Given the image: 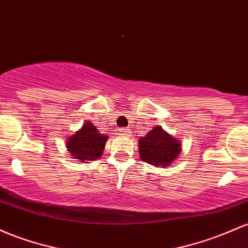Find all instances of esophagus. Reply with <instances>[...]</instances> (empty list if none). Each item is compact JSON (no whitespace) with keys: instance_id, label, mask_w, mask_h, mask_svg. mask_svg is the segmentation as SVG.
<instances>
[{"instance_id":"34e87169","label":"esophagus","mask_w":248,"mask_h":248,"mask_svg":"<svg viewBox=\"0 0 248 248\" xmlns=\"http://www.w3.org/2000/svg\"><path fill=\"white\" fill-rule=\"evenodd\" d=\"M127 132H130V130L126 129V127H123V129H121V135H126Z\"/></svg>"}]
</instances>
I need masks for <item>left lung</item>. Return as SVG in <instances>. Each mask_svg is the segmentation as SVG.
Returning <instances> with one entry per match:
<instances>
[{"instance_id": "obj_1", "label": "left lung", "mask_w": 248, "mask_h": 248, "mask_svg": "<svg viewBox=\"0 0 248 248\" xmlns=\"http://www.w3.org/2000/svg\"><path fill=\"white\" fill-rule=\"evenodd\" d=\"M138 143L141 160L158 168L170 165L182 151L180 141L160 126L154 127L145 137L139 139Z\"/></svg>"}]
</instances>
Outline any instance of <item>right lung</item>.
Instances as JSON below:
<instances>
[{
    "mask_svg": "<svg viewBox=\"0 0 248 248\" xmlns=\"http://www.w3.org/2000/svg\"><path fill=\"white\" fill-rule=\"evenodd\" d=\"M107 140L108 136L102 135L93 123L87 122L79 131L70 136L66 147L76 159L94 160L102 155Z\"/></svg>",
    "mask_w": 248,
    "mask_h": 248,
    "instance_id": "obj_1",
    "label": "right lung"
}]
</instances>
